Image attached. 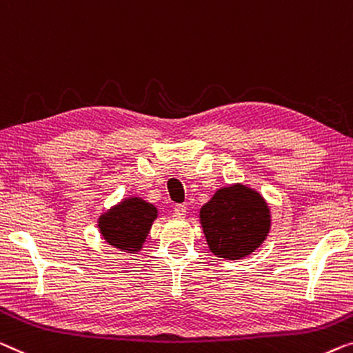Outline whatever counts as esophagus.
Returning <instances> with one entry per match:
<instances>
[{
  "label": "esophagus",
  "mask_w": 353,
  "mask_h": 353,
  "mask_svg": "<svg viewBox=\"0 0 353 353\" xmlns=\"http://www.w3.org/2000/svg\"><path fill=\"white\" fill-rule=\"evenodd\" d=\"M185 215H187L185 204H176V206H174V217L176 219H183Z\"/></svg>",
  "instance_id": "esophagus-1"
}]
</instances>
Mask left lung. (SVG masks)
<instances>
[{"label":"left lung","instance_id":"1","mask_svg":"<svg viewBox=\"0 0 353 353\" xmlns=\"http://www.w3.org/2000/svg\"><path fill=\"white\" fill-rule=\"evenodd\" d=\"M209 249L220 259L250 255L270 233L271 215L260 193L244 185L220 190L199 210Z\"/></svg>","mask_w":353,"mask_h":353}]
</instances>
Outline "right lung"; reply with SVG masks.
<instances>
[{
  "mask_svg": "<svg viewBox=\"0 0 353 353\" xmlns=\"http://www.w3.org/2000/svg\"><path fill=\"white\" fill-rule=\"evenodd\" d=\"M157 219V208L141 198L125 199L99 219L103 238L117 249L136 252L145 241L152 222Z\"/></svg>",
  "mask_w": 353,
  "mask_h": 353,
  "instance_id": "right-lung-1",
  "label": "right lung"
}]
</instances>
